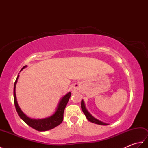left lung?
Segmentation results:
<instances>
[{"label": "left lung", "mask_w": 148, "mask_h": 148, "mask_svg": "<svg viewBox=\"0 0 148 148\" xmlns=\"http://www.w3.org/2000/svg\"><path fill=\"white\" fill-rule=\"evenodd\" d=\"M81 109H82V111H83L84 114H85L86 118L88 119L90 121L94 123H96V124H98V125H108L107 123H103L102 121H100L98 120V119H97L96 118L93 117V116L91 115L90 113L88 112V111L86 110L83 100H81Z\"/></svg>", "instance_id": "8db88e82"}]
</instances>
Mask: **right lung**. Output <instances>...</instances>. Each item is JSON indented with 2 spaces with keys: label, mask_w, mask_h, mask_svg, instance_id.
Listing matches in <instances>:
<instances>
[{
  "label": "right lung",
  "mask_w": 148,
  "mask_h": 148,
  "mask_svg": "<svg viewBox=\"0 0 148 148\" xmlns=\"http://www.w3.org/2000/svg\"><path fill=\"white\" fill-rule=\"evenodd\" d=\"M25 67L26 65L24 66V67L21 69V71ZM18 77L19 75L18 76L16 79L14 84V102L16 110V111L18 115L20 116V117L23 119L29 126L38 131H46L51 130L60 124L62 122L63 119H64V112L65 107L67 104L69 100L70 99L71 93L69 92L67 94H66L64 97H63V98L60 100V102L58 106L57 109H56L55 114L53 116H50L49 118L42 119H31L29 117H27V116L21 111L20 108H19V106L16 101V97L15 93V88Z\"/></svg>",
  "instance_id": "1"
}]
</instances>
